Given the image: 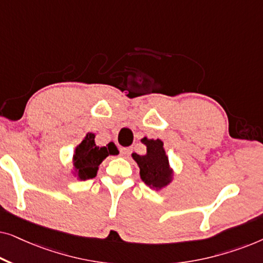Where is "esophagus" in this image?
I'll return each instance as SVG.
<instances>
[{"label":"esophagus","mask_w":263,"mask_h":263,"mask_svg":"<svg viewBox=\"0 0 263 263\" xmlns=\"http://www.w3.org/2000/svg\"><path fill=\"white\" fill-rule=\"evenodd\" d=\"M132 153V148H129V147H127V148H122L121 149V156L124 157V158H128L129 156H130Z\"/></svg>","instance_id":"34e87169"}]
</instances>
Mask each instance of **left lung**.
<instances>
[{
    "instance_id": "1",
    "label": "left lung",
    "mask_w": 263,
    "mask_h": 263,
    "mask_svg": "<svg viewBox=\"0 0 263 263\" xmlns=\"http://www.w3.org/2000/svg\"><path fill=\"white\" fill-rule=\"evenodd\" d=\"M141 141L147 146L146 156L133 153V159L140 167V176L147 185L153 188H161L170 182L171 170L168 168V159L163 148L161 140H147Z\"/></svg>"
}]
</instances>
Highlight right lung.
I'll use <instances>...</instances> for the list:
<instances>
[{
	"mask_svg": "<svg viewBox=\"0 0 263 263\" xmlns=\"http://www.w3.org/2000/svg\"><path fill=\"white\" fill-rule=\"evenodd\" d=\"M117 147L109 143L107 147H98L95 143V134H87L82 142L77 147L73 158L74 166L79 172L80 179L96 177L100 163L109 156L116 154Z\"/></svg>",
	"mask_w": 263,
	"mask_h": 263,
	"instance_id": "right-lung-1",
	"label": "right lung"
}]
</instances>
